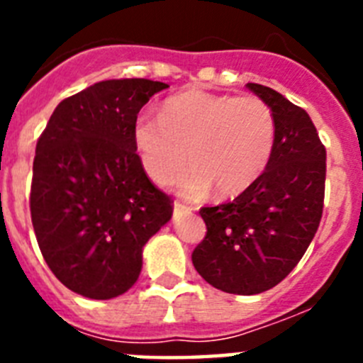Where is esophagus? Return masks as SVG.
<instances>
[{
    "mask_svg": "<svg viewBox=\"0 0 363 363\" xmlns=\"http://www.w3.org/2000/svg\"><path fill=\"white\" fill-rule=\"evenodd\" d=\"M189 213H191V207L179 203V201H174V216H178V214H189Z\"/></svg>",
    "mask_w": 363,
    "mask_h": 363,
    "instance_id": "esophagus-1",
    "label": "esophagus"
}]
</instances>
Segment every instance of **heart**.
Wrapping results in <instances>:
<instances>
[{"mask_svg":"<svg viewBox=\"0 0 363 363\" xmlns=\"http://www.w3.org/2000/svg\"><path fill=\"white\" fill-rule=\"evenodd\" d=\"M277 140V121L265 101L189 91L165 99L160 116L140 112L133 142L143 169L156 184L172 182L189 200L216 189L221 198L238 196L267 169Z\"/></svg>","mask_w":363,"mask_h":363,"instance_id":"obj_1","label":"heart"}]
</instances>
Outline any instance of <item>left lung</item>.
<instances>
[{"label": "left lung", "mask_w": 363, "mask_h": 363, "mask_svg": "<svg viewBox=\"0 0 363 363\" xmlns=\"http://www.w3.org/2000/svg\"><path fill=\"white\" fill-rule=\"evenodd\" d=\"M247 89L277 121L271 162L238 198L200 211L207 234L192 252L207 284L243 296L272 289L296 267L318 230L325 194V147L309 114L269 86Z\"/></svg>", "instance_id": "8db88e82"}]
</instances>
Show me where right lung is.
I'll return each mask as SVG.
<instances>
[{"label": "right lung", "instance_id": "add662e5", "mask_svg": "<svg viewBox=\"0 0 363 363\" xmlns=\"http://www.w3.org/2000/svg\"><path fill=\"white\" fill-rule=\"evenodd\" d=\"M167 83L107 79L63 99L38 140L30 216L54 277L111 300L136 284L150 236L172 216L133 142L138 112Z\"/></svg>", "mask_w": 363, "mask_h": 363}]
</instances>
